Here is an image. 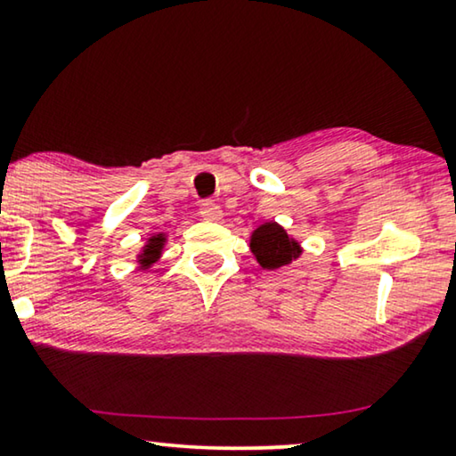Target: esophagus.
Instances as JSON below:
<instances>
[{"mask_svg": "<svg viewBox=\"0 0 456 456\" xmlns=\"http://www.w3.org/2000/svg\"><path fill=\"white\" fill-rule=\"evenodd\" d=\"M199 214H201V217H205V220H211V222L222 220V208L220 205H216L214 201H203L199 205Z\"/></svg>", "mask_w": 456, "mask_h": 456, "instance_id": "1", "label": "esophagus"}]
</instances>
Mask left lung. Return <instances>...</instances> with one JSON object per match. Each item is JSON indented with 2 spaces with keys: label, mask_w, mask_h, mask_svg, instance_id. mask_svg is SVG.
Segmentation results:
<instances>
[{
  "label": "left lung",
  "mask_w": 456,
  "mask_h": 456,
  "mask_svg": "<svg viewBox=\"0 0 456 456\" xmlns=\"http://www.w3.org/2000/svg\"><path fill=\"white\" fill-rule=\"evenodd\" d=\"M251 248L261 267H265V270H278V267L290 264L298 255L297 242H292L286 230L273 222L264 224V226L255 230Z\"/></svg>",
  "instance_id": "left-lung-1"
}]
</instances>
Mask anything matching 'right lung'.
I'll return each instance as SVG.
<instances>
[{"label":"right lung","mask_w":456,"mask_h":456,"mask_svg":"<svg viewBox=\"0 0 456 456\" xmlns=\"http://www.w3.org/2000/svg\"><path fill=\"white\" fill-rule=\"evenodd\" d=\"M161 245H164V239H161V236H155V239H151L149 240V245H147V248H145V253H142V259H141V264L142 265H151L155 259L159 257V248H161Z\"/></svg>","instance_id":"obj_1"}]
</instances>
